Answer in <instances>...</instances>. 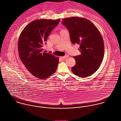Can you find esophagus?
<instances>
[{
  "label": "esophagus",
  "instance_id": "obj_1",
  "mask_svg": "<svg viewBox=\"0 0 121 121\" xmlns=\"http://www.w3.org/2000/svg\"><path fill=\"white\" fill-rule=\"evenodd\" d=\"M69 57V55H66L64 56H62V57H60V58L62 59V60H65V59H66L67 58Z\"/></svg>",
  "mask_w": 121,
  "mask_h": 121
}]
</instances>
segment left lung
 Segmentation results:
<instances>
[{"instance_id":"8db88e82","label":"left lung","mask_w":121,"mask_h":121,"mask_svg":"<svg viewBox=\"0 0 121 121\" xmlns=\"http://www.w3.org/2000/svg\"><path fill=\"white\" fill-rule=\"evenodd\" d=\"M62 20L69 31L72 43L80 45L81 54L73 57L76 63L72 71L80 77L89 76L99 69L104 58L102 36L95 26L85 18L73 17Z\"/></svg>"}]
</instances>
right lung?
I'll return each mask as SVG.
<instances>
[{"label": "right lung", "instance_id": "right-lung-1", "mask_svg": "<svg viewBox=\"0 0 121 121\" xmlns=\"http://www.w3.org/2000/svg\"><path fill=\"white\" fill-rule=\"evenodd\" d=\"M60 20H35L25 26L19 35L17 45L19 58L29 72L40 79L48 78L57 69L59 58L43 51V46Z\"/></svg>", "mask_w": 121, "mask_h": 121}]
</instances>
